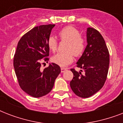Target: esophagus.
<instances>
[{"mask_svg": "<svg viewBox=\"0 0 123 123\" xmlns=\"http://www.w3.org/2000/svg\"><path fill=\"white\" fill-rule=\"evenodd\" d=\"M61 72L62 73H63V72H64V71L67 69V68H61Z\"/></svg>", "mask_w": 123, "mask_h": 123, "instance_id": "obj_1", "label": "esophagus"}]
</instances>
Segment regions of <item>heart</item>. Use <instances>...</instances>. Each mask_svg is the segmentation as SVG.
<instances>
[{
    "mask_svg": "<svg viewBox=\"0 0 123 123\" xmlns=\"http://www.w3.org/2000/svg\"><path fill=\"white\" fill-rule=\"evenodd\" d=\"M59 36L62 41L68 42L64 53H59L52 57V61L60 66H66L73 61V55L76 57L81 55L85 48L86 41L80 36V32L71 26L64 27L59 32ZM48 47L52 52L57 49L58 43L53 36L48 38Z\"/></svg>",
    "mask_w": 123,
    "mask_h": 123,
    "instance_id": "b5f03b06",
    "label": "heart"
}]
</instances>
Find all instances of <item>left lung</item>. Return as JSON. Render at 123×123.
I'll list each match as a JSON object with an SVG mask.
<instances>
[{
    "label": "left lung",
    "instance_id": "1",
    "mask_svg": "<svg viewBox=\"0 0 123 123\" xmlns=\"http://www.w3.org/2000/svg\"><path fill=\"white\" fill-rule=\"evenodd\" d=\"M87 43L84 52L77 61L82 70L71 69L73 78L70 87L73 92L81 98H89L101 89L107 79L109 67V52L103 36L97 30L88 27Z\"/></svg>",
    "mask_w": 123,
    "mask_h": 123
}]
</instances>
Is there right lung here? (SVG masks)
<instances>
[{
  "label": "right lung",
  "instance_id": "1",
  "mask_svg": "<svg viewBox=\"0 0 123 123\" xmlns=\"http://www.w3.org/2000/svg\"><path fill=\"white\" fill-rule=\"evenodd\" d=\"M55 25H43L33 28L18 41L13 65L20 87L34 98L46 95L52 91L61 68L55 63L41 69V62L48 61V38Z\"/></svg>",
  "mask_w": 123,
  "mask_h": 123
}]
</instances>
